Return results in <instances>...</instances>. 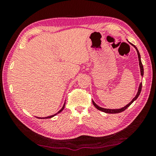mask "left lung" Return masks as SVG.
I'll list each match as a JSON object with an SVG mask.
<instances>
[{"instance_id": "left-lung-1", "label": "left lung", "mask_w": 156, "mask_h": 156, "mask_svg": "<svg viewBox=\"0 0 156 156\" xmlns=\"http://www.w3.org/2000/svg\"><path fill=\"white\" fill-rule=\"evenodd\" d=\"M132 46H133L134 47H135V49H136L137 51V53H138V60H139V65H140V74L142 76H143L144 75V69H143V66H142V62H141V58H140V53L138 51V49H137V47L133 45V44L130 43ZM142 83L140 84L139 85V87H138V92H137V94L136 96L133 98V100H131V101L129 102V103L128 105H126V106H125L122 108H121V109H105V108H102V107H99L98 105H97L96 103H95L94 100H92V102H93V105H94V107L96 108L97 109H98L100 111H101V112H103L105 113H120V112H122L125 111L126 109H127V108L130 106V105L133 103V102L135 101V100L138 98L141 92V90H142Z\"/></svg>"}]
</instances>
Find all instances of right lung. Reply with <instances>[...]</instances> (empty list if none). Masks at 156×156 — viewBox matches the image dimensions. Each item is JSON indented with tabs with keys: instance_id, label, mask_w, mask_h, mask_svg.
Segmentation results:
<instances>
[{
	"instance_id": "obj_1",
	"label": "right lung",
	"mask_w": 156,
	"mask_h": 156,
	"mask_svg": "<svg viewBox=\"0 0 156 156\" xmlns=\"http://www.w3.org/2000/svg\"><path fill=\"white\" fill-rule=\"evenodd\" d=\"M65 103H64V105H63V106H62V109H60L59 112H58L56 113H55V114H54V115H50V116H47V117H44V118H41V119H47V118H52V117H54V116H55L56 115H57V114H58L59 113H60L62 112V111L64 109V108H65Z\"/></svg>"
}]
</instances>
